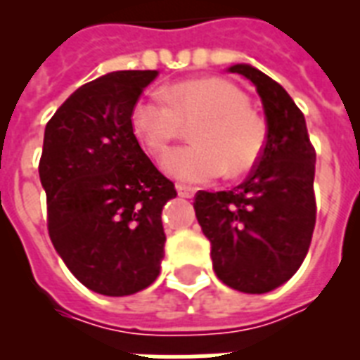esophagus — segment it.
<instances>
[{
  "mask_svg": "<svg viewBox=\"0 0 360 360\" xmlns=\"http://www.w3.org/2000/svg\"><path fill=\"white\" fill-rule=\"evenodd\" d=\"M175 188H177V194H179L181 198H194V194H196V191H194V186L177 185V186H175Z\"/></svg>",
  "mask_w": 360,
  "mask_h": 360,
  "instance_id": "1",
  "label": "esophagus"
}]
</instances>
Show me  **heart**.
<instances>
[{
    "label": "heart",
    "mask_w": 360,
    "mask_h": 360,
    "mask_svg": "<svg viewBox=\"0 0 360 360\" xmlns=\"http://www.w3.org/2000/svg\"><path fill=\"white\" fill-rule=\"evenodd\" d=\"M163 98L136 103L130 127L153 157H164L186 127L192 146L181 147L164 160V172L185 183H209L228 172L245 174L257 162L265 146V123L252 112L248 97L222 78H196L172 84Z\"/></svg>",
    "instance_id": "obj_1"
}]
</instances>
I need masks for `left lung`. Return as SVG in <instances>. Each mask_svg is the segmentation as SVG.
I'll list each match as a JSON object with an SVG mask.
<instances>
[{"label":"left lung","mask_w":360,"mask_h":360,"mask_svg":"<svg viewBox=\"0 0 360 360\" xmlns=\"http://www.w3.org/2000/svg\"><path fill=\"white\" fill-rule=\"evenodd\" d=\"M256 86L267 138L250 175L231 191H200L196 219L213 269L243 293H267L297 273L316 226V149L304 115L278 82L246 63L230 67Z\"/></svg>","instance_id":"obj_1"}]
</instances>
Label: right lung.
I'll return each mask as SVG.
<instances>
[{"instance_id":"add662e5","label":"right lung","mask_w":360,"mask_h":360,"mask_svg":"<svg viewBox=\"0 0 360 360\" xmlns=\"http://www.w3.org/2000/svg\"><path fill=\"white\" fill-rule=\"evenodd\" d=\"M157 70H117L78 87L44 129L39 175L48 233L95 293L132 295L157 280L162 207L177 196L136 140L130 115Z\"/></svg>"}]
</instances>
